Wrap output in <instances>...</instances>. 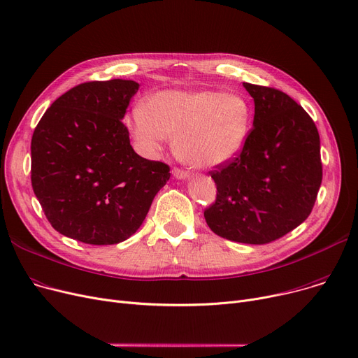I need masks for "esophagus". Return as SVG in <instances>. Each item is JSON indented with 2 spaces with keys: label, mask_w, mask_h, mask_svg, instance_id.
Returning a JSON list of instances; mask_svg holds the SVG:
<instances>
[{
  "label": "esophagus",
  "mask_w": 358,
  "mask_h": 358,
  "mask_svg": "<svg viewBox=\"0 0 358 358\" xmlns=\"http://www.w3.org/2000/svg\"><path fill=\"white\" fill-rule=\"evenodd\" d=\"M173 176L177 178V180H189V173L187 171H182V169H180V168H174L173 169Z\"/></svg>",
  "instance_id": "obj_1"
}]
</instances>
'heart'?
Instances as JSON below:
<instances>
[{
	"label": "heart",
	"mask_w": 358,
	"mask_h": 358,
	"mask_svg": "<svg viewBox=\"0 0 358 358\" xmlns=\"http://www.w3.org/2000/svg\"><path fill=\"white\" fill-rule=\"evenodd\" d=\"M130 130L148 152L174 139L177 158L192 168H213L234 159L245 145L251 107L241 94L216 90L159 91L131 113Z\"/></svg>",
	"instance_id": "1"
}]
</instances>
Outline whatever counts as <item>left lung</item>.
<instances>
[{"instance_id": "left-lung-1", "label": "left lung", "mask_w": 358, "mask_h": 358, "mask_svg": "<svg viewBox=\"0 0 358 358\" xmlns=\"http://www.w3.org/2000/svg\"><path fill=\"white\" fill-rule=\"evenodd\" d=\"M254 99L252 130L242 152L210 173L209 228L242 243H268L303 223L322 181L321 141L310 116L287 94L243 83Z\"/></svg>"}]
</instances>
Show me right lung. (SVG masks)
I'll return each instance as SVG.
<instances>
[{"mask_svg":"<svg viewBox=\"0 0 358 358\" xmlns=\"http://www.w3.org/2000/svg\"><path fill=\"white\" fill-rule=\"evenodd\" d=\"M139 90L130 80L71 88L31 138V185L55 231L91 245L126 241L143 223L169 166L139 157L122 123Z\"/></svg>","mask_w":358,"mask_h":358,"instance_id":"right-lung-1","label":"right lung"}]
</instances>
